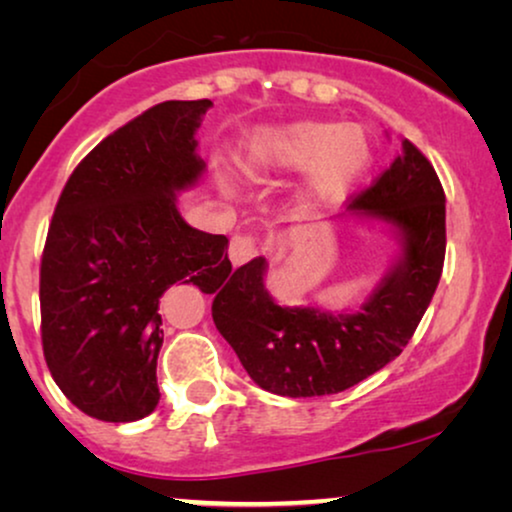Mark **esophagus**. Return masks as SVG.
<instances>
[{"instance_id":"esophagus-1","label":"esophagus","mask_w":512,"mask_h":512,"mask_svg":"<svg viewBox=\"0 0 512 512\" xmlns=\"http://www.w3.org/2000/svg\"><path fill=\"white\" fill-rule=\"evenodd\" d=\"M258 254V240L254 235H233L228 244V258L233 265H244Z\"/></svg>"}]
</instances>
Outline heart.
<instances>
[{
  "mask_svg": "<svg viewBox=\"0 0 512 512\" xmlns=\"http://www.w3.org/2000/svg\"><path fill=\"white\" fill-rule=\"evenodd\" d=\"M368 158V139L356 125L300 121L263 132L258 165L265 170L305 167L298 198L305 205H324L352 186Z\"/></svg>",
  "mask_w": 512,
  "mask_h": 512,
  "instance_id": "1",
  "label": "heart"
}]
</instances>
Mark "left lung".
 Masks as SVG:
<instances>
[{"mask_svg": "<svg viewBox=\"0 0 512 512\" xmlns=\"http://www.w3.org/2000/svg\"><path fill=\"white\" fill-rule=\"evenodd\" d=\"M349 209L396 226L403 247L356 312L277 305L265 291L263 256L237 268L216 291L214 324L265 391L307 398L354 387L403 352L436 293L445 263V193L410 139Z\"/></svg>", "mask_w": 512, "mask_h": 512, "instance_id": "left-lung-1", "label": "left lung"}]
</instances>
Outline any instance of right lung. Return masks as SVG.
<instances>
[{
    "instance_id": "right-lung-1",
    "label": "right lung",
    "mask_w": 512,
    "mask_h": 512,
    "mask_svg": "<svg viewBox=\"0 0 512 512\" xmlns=\"http://www.w3.org/2000/svg\"><path fill=\"white\" fill-rule=\"evenodd\" d=\"M209 100H170L104 137L55 205L39 272L41 345L53 380L88 417L137 422L160 401V298L226 282L228 237L181 219L177 193L205 170L195 130Z\"/></svg>"
}]
</instances>
